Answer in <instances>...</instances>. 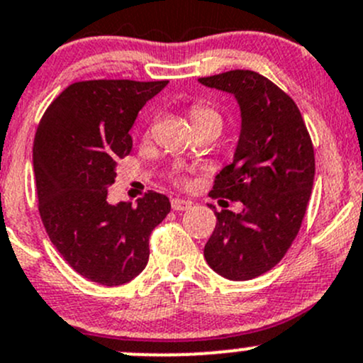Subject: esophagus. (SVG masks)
<instances>
[{"label": "esophagus", "instance_id": "1", "mask_svg": "<svg viewBox=\"0 0 363 363\" xmlns=\"http://www.w3.org/2000/svg\"><path fill=\"white\" fill-rule=\"evenodd\" d=\"M170 205L174 211H188V208L191 207V201L181 200V198H172Z\"/></svg>", "mask_w": 363, "mask_h": 363}]
</instances>
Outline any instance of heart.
Returning <instances> with one entry per match:
<instances>
[{
  "label": "heart",
  "mask_w": 363,
  "mask_h": 363,
  "mask_svg": "<svg viewBox=\"0 0 363 363\" xmlns=\"http://www.w3.org/2000/svg\"><path fill=\"white\" fill-rule=\"evenodd\" d=\"M189 116H191L194 127H198V125H207V123H216L220 127V123H223L219 113L213 111L212 108H207V106H201V104L193 106V108L189 109ZM172 179H174V182H177V184H182V182H184V175H182L181 172H174V174H172Z\"/></svg>",
  "instance_id": "b5f03b06"
}]
</instances>
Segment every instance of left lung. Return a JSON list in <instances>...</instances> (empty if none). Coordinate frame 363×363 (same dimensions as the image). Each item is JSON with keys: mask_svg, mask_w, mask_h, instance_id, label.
Listing matches in <instances>:
<instances>
[{"mask_svg": "<svg viewBox=\"0 0 363 363\" xmlns=\"http://www.w3.org/2000/svg\"><path fill=\"white\" fill-rule=\"evenodd\" d=\"M198 82L235 95L242 113L233 163L216 175L211 196L242 201L243 211L216 212L205 261L228 280H250L274 268L299 233L315 179L311 137L296 102L259 72Z\"/></svg>", "mask_w": 363, "mask_h": 363, "instance_id": "left-lung-1", "label": "left lung"}]
</instances>
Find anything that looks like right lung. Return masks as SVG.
I'll return each instance as SVG.
<instances>
[{
    "label": "right lung",
    "mask_w": 363,
    "mask_h": 363,
    "mask_svg": "<svg viewBox=\"0 0 363 363\" xmlns=\"http://www.w3.org/2000/svg\"><path fill=\"white\" fill-rule=\"evenodd\" d=\"M169 82L90 79L67 86L45 111L33 146L38 211L67 264L95 284L123 285L150 259L151 231L170 212L147 191L135 207L108 203L116 162L132 151L137 114Z\"/></svg>",
    "instance_id": "add662e5"
}]
</instances>
